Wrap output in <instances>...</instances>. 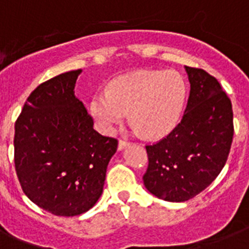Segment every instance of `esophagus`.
Masks as SVG:
<instances>
[{
	"label": "esophagus",
	"instance_id": "obj_1",
	"mask_svg": "<svg viewBox=\"0 0 249 249\" xmlns=\"http://www.w3.org/2000/svg\"><path fill=\"white\" fill-rule=\"evenodd\" d=\"M129 144H130V143H129L128 141L120 140V141H119V150H120V151H121V150H124L125 147H128Z\"/></svg>",
	"mask_w": 249,
	"mask_h": 249
}]
</instances>
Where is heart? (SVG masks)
<instances>
[{
  "instance_id": "b5f03b06",
  "label": "heart",
  "mask_w": 249,
  "mask_h": 249,
  "mask_svg": "<svg viewBox=\"0 0 249 249\" xmlns=\"http://www.w3.org/2000/svg\"><path fill=\"white\" fill-rule=\"evenodd\" d=\"M185 99V80L177 72L137 71L119 76L108 90L94 94L89 108L103 133H112L130 111L133 128L161 138L178 125Z\"/></svg>"
}]
</instances>
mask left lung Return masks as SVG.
Here are the masks:
<instances>
[{"instance_id":"left-lung-1","label":"left lung","mask_w":249,"mask_h":249,"mask_svg":"<svg viewBox=\"0 0 249 249\" xmlns=\"http://www.w3.org/2000/svg\"><path fill=\"white\" fill-rule=\"evenodd\" d=\"M190 95L181 123L146 146V189L166 201H186L207 189L228 160L232 136L231 101L220 83L200 68L185 67Z\"/></svg>"}]
</instances>
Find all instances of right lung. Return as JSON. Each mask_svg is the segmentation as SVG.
Listing matches in <instances>:
<instances>
[{
	"mask_svg": "<svg viewBox=\"0 0 249 249\" xmlns=\"http://www.w3.org/2000/svg\"><path fill=\"white\" fill-rule=\"evenodd\" d=\"M81 70L33 90L15 123V170L24 194L55 216H79L103 191L117 140L99 134L75 95Z\"/></svg>",
	"mask_w": 249,
	"mask_h": 249,
	"instance_id": "obj_1",
	"label": "right lung"
}]
</instances>
